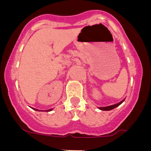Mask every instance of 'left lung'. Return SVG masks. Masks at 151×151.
I'll return each instance as SVG.
<instances>
[{
	"label": "left lung",
	"mask_w": 151,
	"mask_h": 151,
	"mask_svg": "<svg viewBox=\"0 0 151 151\" xmlns=\"http://www.w3.org/2000/svg\"><path fill=\"white\" fill-rule=\"evenodd\" d=\"M124 101H125V99L122 100V101H120V102L118 103V104H116L110 105V106H101V107H98V109L101 110H106V111H108V110H113V109H114V108H116V107H117V106H119V105H120Z\"/></svg>",
	"instance_id": "1"
}]
</instances>
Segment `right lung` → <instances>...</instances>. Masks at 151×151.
I'll return each mask as SVG.
<instances>
[{"label":"right lung","instance_id":"right-lung-1","mask_svg":"<svg viewBox=\"0 0 151 151\" xmlns=\"http://www.w3.org/2000/svg\"><path fill=\"white\" fill-rule=\"evenodd\" d=\"M34 110H37V111H40L39 110H37V109H34ZM53 110V109H50V110H46V111H51V110Z\"/></svg>","mask_w":151,"mask_h":151}]
</instances>
